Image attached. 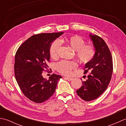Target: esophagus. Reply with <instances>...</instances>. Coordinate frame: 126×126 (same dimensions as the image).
Masks as SVG:
<instances>
[{
  "label": "esophagus",
  "mask_w": 126,
  "mask_h": 126,
  "mask_svg": "<svg viewBox=\"0 0 126 126\" xmlns=\"http://www.w3.org/2000/svg\"><path fill=\"white\" fill-rule=\"evenodd\" d=\"M64 79L66 80H68V81H71V80H73V78H71V77H65Z\"/></svg>",
  "instance_id": "esophagus-1"
}]
</instances>
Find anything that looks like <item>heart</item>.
<instances>
[{
    "label": "heart",
    "mask_w": 126,
    "mask_h": 126,
    "mask_svg": "<svg viewBox=\"0 0 126 126\" xmlns=\"http://www.w3.org/2000/svg\"><path fill=\"white\" fill-rule=\"evenodd\" d=\"M61 43H65L69 47L75 51V56L79 61L82 63H87L93 60L95 54V49L94 45L90 44H85L83 38L78 35L61 38L54 41L50 49L51 57H57L58 50L60 49ZM77 64L75 62L61 61L56 64V69L58 72L64 75H69L71 70L76 68Z\"/></svg>",
    "instance_id": "obj_1"
}]
</instances>
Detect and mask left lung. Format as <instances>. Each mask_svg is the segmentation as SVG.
<instances>
[{"mask_svg":"<svg viewBox=\"0 0 126 126\" xmlns=\"http://www.w3.org/2000/svg\"><path fill=\"white\" fill-rule=\"evenodd\" d=\"M95 49L93 60L85 64L84 73H90L76 93L85 101L98 97L107 88L113 73V61L110 50L104 40L96 34H89Z\"/></svg>","mask_w":126,"mask_h":126,"instance_id":"left-lung-1","label":"left lung"}]
</instances>
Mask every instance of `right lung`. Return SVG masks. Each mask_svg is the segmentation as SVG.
Returning <instances> with one entry per match:
<instances>
[{
    "mask_svg": "<svg viewBox=\"0 0 126 126\" xmlns=\"http://www.w3.org/2000/svg\"><path fill=\"white\" fill-rule=\"evenodd\" d=\"M63 32L34 34L18 48L15 55V74L19 87L29 100L41 103L54 94L62 76L51 75L48 80L43 71L48 68L52 43Z\"/></svg>",
    "mask_w": 126,
    "mask_h": 126,
    "instance_id": "add662e5",
    "label": "right lung"
}]
</instances>
